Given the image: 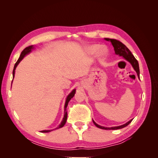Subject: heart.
Wrapping results in <instances>:
<instances>
[{
  "label": "heart",
  "instance_id": "1",
  "mask_svg": "<svg viewBox=\"0 0 158 158\" xmlns=\"http://www.w3.org/2000/svg\"><path fill=\"white\" fill-rule=\"evenodd\" d=\"M100 46L98 45H90L88 48V51L91 53H94L96 52L98 50L100 49ZM107 53V50L106 49V48H102L99 50V55L100 56H104L105 55H106V53Z\"/></svg>",
  "mask_w": 158,
  "mask_h": 158
}]
</instances>
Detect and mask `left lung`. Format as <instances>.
I'll list each match as a JSON object with an SVG mask.
<instances>
[{
    "instance_id": "left-lung-1",
    "label": "left lung",
    "mask_w": 158,
    "mask_h": 158,
    "mask_svg": "<svg viewBox=\"0 0 158 158\" xmlns=\"http://www.w3.org/2000/svg\"><path fill=\"white\" fill-rule=\"evenodd\" d=\"M106 41H110L111 43V44L113 45L114 50H115V54L119 55V56H122L125 58L127 61H128L131 64H132V67L136 70V72L137 73V75H138V77L140 79V70H139V62L137 61L136 59L135 58V56L132 55V53H131V52L129 50V49L127 48V47L123 44L122 42H120L118 40L116 39H108V38H105V39ZM132 119L130 120L129 122H127L126 123L123 124V125L119 126H115V127H106L104 126H99L98 124H97L93 120V122L94 123V125L99 127L100 129H104V130H118L123 128V127L127 126L130 123H131Z\"/></svg>"
}]
</instances>
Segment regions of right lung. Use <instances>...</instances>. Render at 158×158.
<instances>
[{"label": "right lung", "instance_id": "1", "mask_svg": "<svg viewBox=\"0 0 158 158\" xmlns=\"http://www.w3.org/2000/svg\"><path fill=\"white\" fill-rule=\"evenodd\" d=\"M34 49V47H33V45H31V46H28L27 47V48H26L24 49L23 50V51L22 52L21 54H20V56L19 59L18 60V61L16 62V63L15 64V66H14V68H13V78H14V76H15V70L16 69L17 66L18 65V64L20 62V61L23 58V57H24L26 55L28 54V53L30 52H32V49ZM75 92H76V89H73V91L70 92L69 96H67L66 98V102H65V105H64V117H63V119L61 123L60 124L59 126L58 127H56V129H58V128H60V127H62L64 126V124L66 123V119H67V111H66V107L67 106H68V104H69V102L70 100V99H71L73 97L75 96ZM54 130V129H53ZM53 130H42L41 132H51V131Z\"/></svg>", "mask_w": 158, "mask_h": 158}]
</instances>
